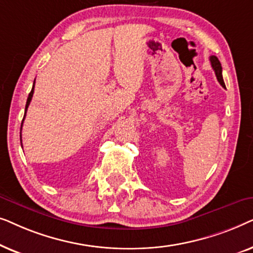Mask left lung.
<instances>
[{"mask_svg": "<svg viewBox=\"0 0 253 253\" xmlns=\"http://www.w3.org/2000/svg\"><path fill=\"white\" fill-rule=\"evenodd\" d=\"M210 61H211V64H212V68H213L214 72H215L217 82H219L220 84L222 85V87H226V86H224L223 78H222V67H221L219 58H217L216 56H214V55H212V56H210Z\"/></svg>", "mask_w": 253, "mask_h": 253, "instance_id": "1", "label": "left lung"}]
</instances>
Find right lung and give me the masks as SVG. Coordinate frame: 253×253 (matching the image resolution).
Here are the masks:
<instances>
[{
    "label": "right lung",
    "mask_w": 253,
    "mask_h": 253,
    "mask_svg": "<svg viewBox=\"0 0 253 253\" xmlns=\"http://www.w3.org/2000/svg\"><path fill=\"white\" fill-rule=\"evenodd\" d=\"M36 82V81H34ZM33 92H34V83H33V87L31 89L30 94H29V98H27V101H26V106H25V115H26V112H27V108H29V105L31 102V100H32V96H33ZM25 115H24V119H25ZM24 121V120H23ZM22 126H23V122H22ZM22 129V127H20ZM20 140H22V134H20Z\"/></svg>",
    "instance_id": "right-lung-1"
}]
</instances>
